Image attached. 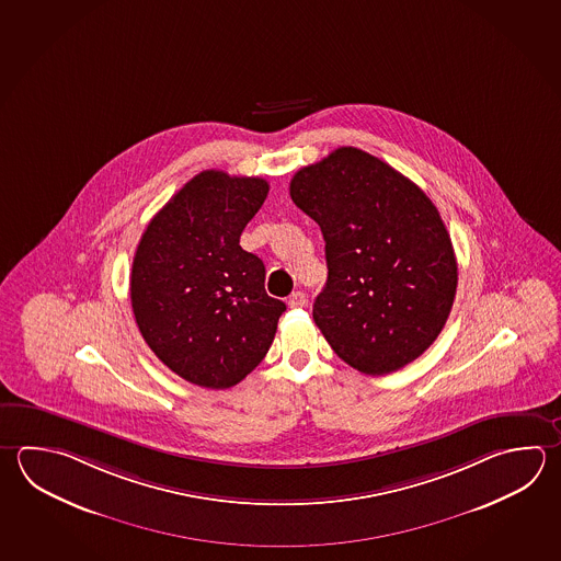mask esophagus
<instances>
[{
  "mask_svg": "<svg viewBox=\"0 0 561 561\" xmlns=\"http://www.w3.org/2000/svg\"><path fill=\"white\" fill-rule=\"evenodd\" d=\"M287 306L291 307V309L306 306V294L304 291H294L291 296L287 297Z\"/></svg>",
  "mask_w": 561,
  "mask_h": 561,
  "instance_id": "esophagus-1",
  "label": "esophagus"
}]
</instances>
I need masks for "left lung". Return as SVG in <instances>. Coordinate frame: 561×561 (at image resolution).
Masks as SVG:
<instances>
[{
	"mask_svg": "<svg viewBox=\"0 0 561 561\" xmlns=\"http://www.w3.org/2000/svg\"><path fill=\"white\" fill-rule=\"evenodd\" d=\"M291 201L321 228L328 284L313 319L331 350L365 375L421 357L455 304L458 265L431 198L355 147L297 170Z\"/></svg>",
	"mask_w": 561,
	"mask_h": 561,
	"instance_id": "8db88e82",
	"label": "left lung"
}]
</instances>
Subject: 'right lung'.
I'll return each instance as SVG.
<instances>
[{
	"mask_svg": "<svg viewBox=\"0 0 561 561\" xmlns=\"http://www.w3.org/2000/svg\"><path fill=\"white\" fill-rule=\"evenodd\" d=\"M270 184L204 170L150 220L130 272L148 347L184 381L230 389L262 363L286 304L265 294L264 262L242 250Z\"/></svg>",
	"mask_w": 561,
	"mask_h": 561,
	"instance_id": "1",
	"label": "right lung"
}]
</instances>
